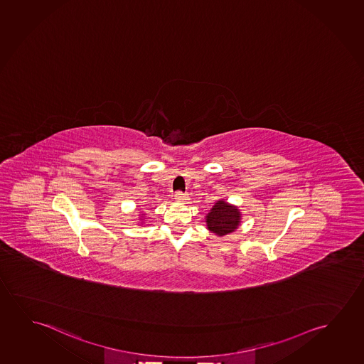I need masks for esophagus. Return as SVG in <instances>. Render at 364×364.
<instances>
[{
    "instance_id": "1",
    "label": "esophagus",
    "mask_w": 364,
    "mask_h": 364,
    "mask_svg": "<svg viewBox=\"0 0 364 364\" xmlns=\"http://www.w3.org/2000/svg\"><path fill=\"white\" fill-rule=\"evenodd\" d=\"M174 198L175 200L183 203V201L188 200V194H185L183 191H178V193H175Z\"/></svg>"
}]
</instances>
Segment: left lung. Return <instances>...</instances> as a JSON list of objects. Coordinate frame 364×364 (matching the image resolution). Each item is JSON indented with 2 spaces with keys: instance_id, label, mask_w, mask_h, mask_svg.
<instances>
[{
  "instance_id": "8db88e82",
  "label": "left lung",
  "mask_w": 364,
  "mask_h": 364,
  "mask_svg": "<svg viewBox=\"0 0 364 364\" xmlns=\"http://www.w3.org/2000/svg\"><path fill=\"white\" fill-rule=\"evenodd\" d=\"M240 223V213L235 206L229 205L225 201L219 200L206 215L209 230L216 235H227L234 232Z\"/></svg>"
}]
</instances>
